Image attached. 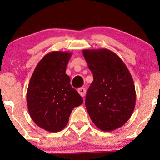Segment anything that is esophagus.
Masks as SVG:
<instances>
[{"instance_id": "1", "label": "esophagus", "mask_w": 160, "mask_h": 160, "mask_svg": "<svg viewBox=\"0 0 160 160\" xmlns=\"http://www.w3.org/2000/svg\"><path fill=\"white\" fill-rule=\"evenodd\" d=\"M78 92H79V94L81 95L82 97H84V96H85V95H86V89H85V88H83V87L80 88V89H78Z\"/></svg>"}]
</instances>
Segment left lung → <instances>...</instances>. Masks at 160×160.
Wrapping results in <instances>:
<instances>
[{"instance_id": "left-lung-1", "label": "left lung", "mask_w": 160, "mask_h": 160, "mask_svg": "<svg viewBox=\"0 0 160 160\" xmlns=\"http://www.w3.org/2000/svg\"><path fill=\"white\" fill-rule=\"evenodd\" d=\"M93 81L86 96L92 121L104 132L121 127L132 114L136 93L129 71L116 53L108 49H83Z\"/></svg>"}]
</instances>
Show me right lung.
Returning <instances> with one entry per match:
<instances>
[{
  "instance_id": "obj_1",
  "label": "right lung",
  "mask_w": 160,
  "mask_h": 160,
  "mask_svg": "<svg viewBox=\"0 0 160 160\" xmlns=\"http://www.w3.org/2000/svg\"><path fill=\"white\" fill-rule=\"evenodd\" d=\"M72 53L52 51L38 62L29 81L27 104L29 114L40 128L57 132L68 124L71 111L83 100L71 87L66 67Z\"/></svg>"
}]
</instances>
